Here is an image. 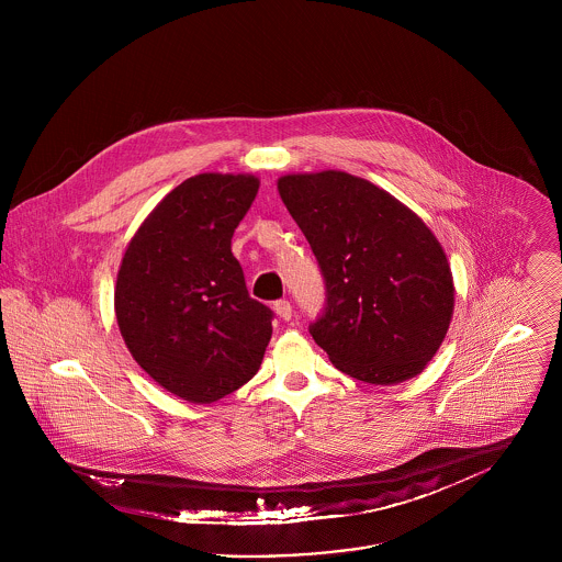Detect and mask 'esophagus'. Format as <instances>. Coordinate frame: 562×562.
I'll list each match as a JSON object with an SVG mask.
<instances>
[{
    "label": "esophagus",
    "mask_w": 562,
    "mask_h": 562,
    "mask_svg": "<svg viewBox=\"0 0 562 562\" xmlns=\"http://www.w3.org/2000/svg\"><path fill=\"white\" fill-rule=\"evenodd\" d=\"M272 310H274V314H277L279 321L288 322L292 318V305H290L288 301H277V303L272 305Z\"/></svg>",
    "instance_id": "1"
}]
</instances>
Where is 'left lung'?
I'll return each mask as SVG.
<instances>
[{"mask_svg": "<svg viewBox=\"0 0 562 562\" xmlns=\"http://www.w3.org/2000/svg\"><path fill=\"white\" fill-rule=\"evenodd\" d=\"M277 188L326 281L312 337L330 363L370 385L422 374L454 314V279L435 234L387 190L344 170L288 172Z\"/></svg>", "mask_w": 562, "mask_h": 562, "instance_id": "obj_1", "label": "left lung"}]
</instances>
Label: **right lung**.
Masks as SVG:
<instances>
[{"mask_svg": "<svg viewBox=\"0 0 562 562\" xmlns=\"http://www.w3.org/2000/svg\"><path fill=\"white\" fill-rule=\"evenodd\" d=\"M259 190L248 172H201L172 188L127 244L114 314L136 363L172 396L212 404L248 383L272 312L248 296L232 238Z\"/></svg>", "mask_w": 562, "mask_h": 562, "instance_id": "1", "label": "right lung"}]
</instances>
